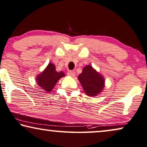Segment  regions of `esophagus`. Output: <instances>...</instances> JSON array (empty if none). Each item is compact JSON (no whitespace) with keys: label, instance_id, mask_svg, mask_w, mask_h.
<instances>
[{"label":"esophagus","instance_id":"1","mask_svg":"<svg viewBox=\"0 0 147 147\" xmlns=\"http://www.w3.org/2000/svg\"><path fill=\"white\" fill-rule=\"evenodd\" d=\"M67 75L69 76H71V77H74V76H75V73H74V71H70L67 73Z\"/></svg>","mask_w":147,"mask_h":147}]
</instances>
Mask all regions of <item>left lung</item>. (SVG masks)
<instances>
[{
    "mask_svg": "<svg viewBox=\"0 0 147 147\" xmlns=\"http://www.w3.org/2000/svg\"><path fill=\"white\" fill-rule=\"evenodd\" d=\"M78 80L88 96H97L105 88V78L90 65L83 68L82 73L78 76Z\"/></svg>",
    "mask_w": 147,
    "mask_h": 147,
    "instance_id": "8db88e82",
    "label": "left lung"
}]
</instances>
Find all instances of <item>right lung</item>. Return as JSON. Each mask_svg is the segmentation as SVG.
<instances>
[{"label":"right lung","instance_id":"obj_1","mask_svg":"<svg viewBox=\"0 0 147 147\" xmlns=\"http://www.w3.org/2000/svg\"><path fill=\"white\" fill-rule=\"evenodd\" d=\"M65 76L63 71L57 72L54 64L50 63L42 73L36 76L37 84L43 91L50 92L53 90L55 84L60 78Z\"/></svg>","mask_w":147,"mask_h":147}]
</instances>
